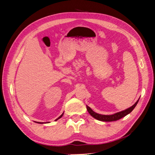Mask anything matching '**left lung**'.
<instances>
[{
	"instance_id": "8db88e82",
	"label": "left lung",
	"mask_w": 155,
	"mask_h": 155,
	"mask_svg": "<svg viewBox=\"0 0 155 155\" xmlns=\"http://www.w3.org/2000/svg\"><path fill=\"white\" fill-rule=\"evenodd\" d=\"M138 101H139V100H137V101L136 102L132 107L128 108V109H127L123 111L117 112V113L112 114V115H103V114H97V113H96V112H94L91 109V107H89L87 105V109L88 112V113L90 114L93 117V118H96L97 120L102 121H116V120H118L121 119V118H123V117L125 116L126 115L129 114L130 112H132L133 110L134 109L136 105H137Z\"/></svg>"
}]
</instances>
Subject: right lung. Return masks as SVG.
I'll return each mask as SVG.
<instances>
[{"label":"right lung","instance_id":"add662e5","mask_svg":"<svg viewBox=\"0 0 155 155\" xmlns=\"http://www.w3.org/2000/svg\"><path fill=\"white\" fill-rule=\"evenodd\" d=\"M63 114H61V116H59V118H58V119H56V120H58V119H59V118H61V117H62V116H63ZM37 123H38V124H43V123H41V122H37Z\"/></svg>","mask_w":155,"mask_h":155}]
</instances>
